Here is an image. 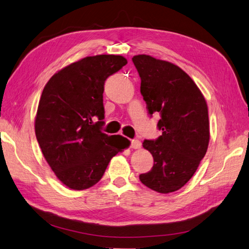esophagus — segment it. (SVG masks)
Listing matches in <instances>:
<instances>
[{"mask_svg":"<svg viewBox=\"0 0 249 249\" xmlns=\"http://www.w3.org/2000/svg\"><path fill=\"white\" fill-rule=\"evenodd\" d=\"M141 146V142L138 139H134V140L130 141V147L131 148H139Z\"/></svg>","mask_w":249,"mask_h":249,"instance_id":"obj_1","label":"esophagus"}]
</instances>
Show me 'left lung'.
I'll use <instances>...</instances> for the list:
<instances>
[{"label":"left lung","mask_w":249,"mask_h":249,"mask_svg":"<svg viewBox=\"0 0 249 249\" xmlns=\"http://www.w3.org/2000/svg\"><path fill=\"white\" fill-rule=\"evenodd\" d=\"M141 78L140 91L148 114H159L162 135L144 140L154 158L140 181L159 193L182 188L197 170L209 144V117L204 95L189 75L171 62L147 55L132 57Z\"/></svg>","instance_id":"8db88e82"}]
</instances>
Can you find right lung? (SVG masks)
<instances>
[{"mask_svg":"<svg viewBox=\"0 0 249 249\" xmlns=\"http://www.w3.org/2000/svg\"><path fill=\"white\" fill-rule=\"evenodd\" d=\"M126 63L117 55L86 57L53 75L44 87L35 132L51 169L70 189L94 186L113 156L129 145L126 138L102 131L104 85Z\"/></svg>","mask_w":249,"mask_h":249,"instance_id":"right-lung-1","label":"right lung"}]
</instances>
